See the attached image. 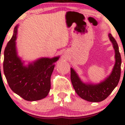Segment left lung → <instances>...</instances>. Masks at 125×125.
<instances>
[{"instance_id": "left-lung-1", "label": "left lung", "mask_w": 125, "mask_h": 125, "mask_svg": "<svg viewBox=\"0 0 125 125\" xmlns=\"http://www.w3.org/2000/svg\"><path fill=\"white\" fill-rule=\"evenodd\" d=\"M110 41L115 50V63L110 75L99 84H90L83 83L77 74L70 68V79L76 93L81 98L90 102H100L104 100L112 93L118 84L121 77V57L118 46L111 34H109Z\"/></svg>"}]
</instances>
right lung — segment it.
<instances>
[{
  "label": "right lung",
  "mask_w": 125,
  "mask_h": 125,
  "mask_svg": "<svg viewBox=\"0 0 125 125\" xmlns=\"http://www.w3.org/2000/svg\"><path fill=\"white\" fill-rule=\"evenodd\" d=\"M17 26L4 53L3 70L9 86L14 93L27 101H36L47 96L51 88V76L59 57L41 58L28 66L23 65L16 48Z\"/></svg>",
  "instance_id": "right-lung-1"
}]
</instances>
